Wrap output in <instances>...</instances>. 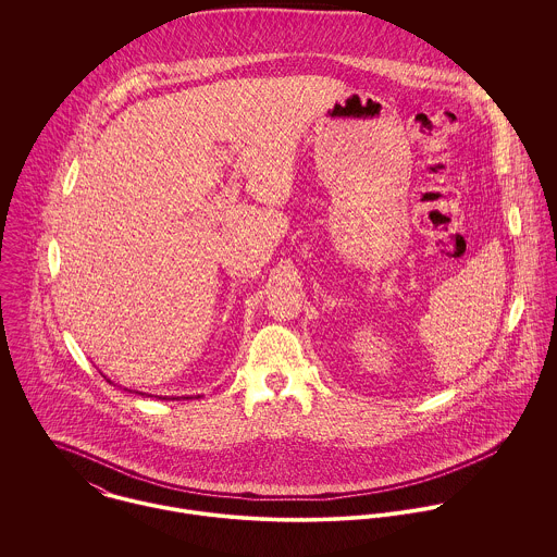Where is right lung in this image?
Here are the masks:
<instances>
[{"label":"right lung","instance_id":"1","mask_svg":"<svg viewBox=\"0 0 557 557\" xmlns=\"http://www.w3.org/2000/svg\"><path fill=\"white\" fill-rule=\"evenodd\" d=\"M139 395H144V393H139ZM148 397H150V395H148Z\"/></svg>","mask_w":557,"mask_h":557}]
</instances>
